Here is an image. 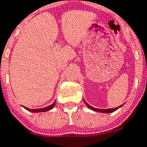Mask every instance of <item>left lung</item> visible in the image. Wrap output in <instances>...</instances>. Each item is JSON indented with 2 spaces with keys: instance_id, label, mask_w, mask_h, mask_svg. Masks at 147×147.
Returning a JSON list of instances; mask_svg holds the SVG:
<instances>
[{
  "instance_id": "left-lung-1",
  "label": "left lung",
  "mask_w": 147,
  "mask_h": 147,
  "mask_svg": "<svg viewBox=\"0 0 147 147\" xmlns=\"http://www.w3.org/2000/svg\"><path fill=\"white\" fill-rule=\"evenodd\" d=\"M84 103L86 105L87 107H88V108L90 109V110H94V111H96V112H99V113H113L114 112V111H116V110H118L119 108H120V107H122V106H123V104H122L121 106L118 107H116V108H110V109H98V108H94V107H93L90 106L89 104H88V103H86V101L84 100Z\"/></svg>"
}]
</instances>
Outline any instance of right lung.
I'll return each instance as SVG.
<instances>
[{
    "mask_svg": "<svg viewBox=\"0 0 147 147\" xmlns=\"http://www.w3.org/2000/svg\"><path fill=\"white\" fill-rule=\"evenodd\" d=\"M55 105V101L53 103V104H51L49 106L46 107H43V108H39V109H29L27 108V107H23L25 110H27L28 111H30V112L32 113H40V112H47L48 110H50L53 108Z\"/></svg>",
    "mask_w": 147,
    "mask_h": 147,
    "instance_id": "add662e5",
    "label": "right lung"
}]
</instances>
